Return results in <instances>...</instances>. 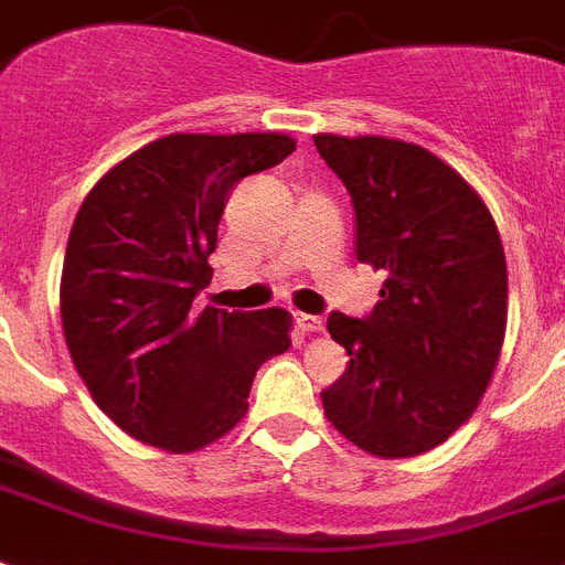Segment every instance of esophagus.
I'll list each match as a JSON object with an SVG mask.
<instances>
[{"label":"esophagus","instance_id":"esophagus-1","mask_svg":"<svg viewBox=\"0 0 565 565\" xmlns=\"http://www.w3.org/2000/svg\"><path fill=\"white\" fill-rule=\"evenodd\" d=\"M296 328L301 333H322V319L319 316H310V313H296Z\"/></svg>","mask_w":565,"mask_h":565}]
</instances>
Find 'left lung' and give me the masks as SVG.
Segmentation results:
<instances>
[{"label": "left lung", "mask_w": 565, "mask_h": 565, "mask_svg": "<svg viewBox=\"0 0 565 565\" xmlns=\"http://www.w3.org/2000/svg\"><path fill=\"white\" fill-rule=\"evenodd\" d=\"M345 182L356 258L388 273L365 319L330 313L345 374L324 415L380 458L438 447L473 415L508 324V267L497 223L465 179L429 150L383 136H313Z\"/></svg>", "instance_id": "obj_1"}]
</instances>
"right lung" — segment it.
<instances>
[{
  "mask_svg": "<svg viewBox=\"0 0 565 565\" xmlns=\"http://www.w3.org/2000/svg\"><path fill=\"white\" fill-rule=\"evenodd\" d=\"M292 150L284 132H173L86 194L60 278L63 337L92 401L132 438L209 447L246 415L255 371L290 348L281 307L196 313L194 298L228 191Z\"/></svg>",
  "mask_w": 565,
  "mask_h": 565,
  "instance_id": "right-lung-1",
  "label": "right lung"
}]
</instances>
